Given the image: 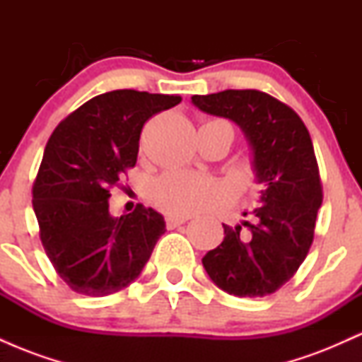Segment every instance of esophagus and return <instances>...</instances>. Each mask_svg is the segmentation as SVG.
Segmentation results:
<instances>
[{"instance_id":"34e87169","label":"esophagus","mask_w":362,"mask_h":362,"mask_svg":"<svg viewBox=\"0 0 362 362\" xmlns=\"http://www.w3.org/2000/svg\"><path fill=\"white\" fill-rule=\"evenodd\" d=\"M185 221H189V216H167L165 218V224H167L168 230H173V228L180 226Z\"/></svg>"}]
</instances>
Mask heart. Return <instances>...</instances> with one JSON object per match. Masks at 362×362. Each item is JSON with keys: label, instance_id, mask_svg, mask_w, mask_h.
<instances>
[{"label": "heart", "instance_id": "heart-1", "mask_svg": "<svg viewBox=\"0 0 362 362\" xmlns=\"http://www.w3.org/2000/svg\"><path fill=\"white\" fill-rule=\"evenodd\" d=\"M216 122L206 120L204 124ZM149 199L158 209L172 216H190L228 201L230 190L223 182L202 173L167 172L149 185Z\"/></svg>", "mask_w": 362, "mask_h": 362}]
</instances>
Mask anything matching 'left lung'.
I'll return each mask as SVG.
<instances>
[{
	"label": "left lung",
	"mask_w": 362,
	"mask_h": 362,
	"mask_svg": "<svg viewBox=\"0 0 362 362\" xmlns=\"http://www.w3.org/2000/svg\"><path fill=\"white\" fill-rule=\"evenodd\" d=\"M192 102L243 129L257 178L267 185L255 219L223 224V243L206 253L202 265L226 293L267 296L296 274L313 243L323 187L310 132L288 103L260 90L194 95Z\"/></svg>",
	"instance_id": "left-lung-1"
}]
</instances>
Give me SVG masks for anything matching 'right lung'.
Wrapping results in <instances>:
<instances>
[{"label": "right lung", "mask_w": 362, "mask_h": 362, "mask_svg": "<svg viewBox=\"0 0 362 362\" xmlns=\"http://www.w3.org/2000/svg\"><path fill=\"white\" fill-rule=\"evenodd\" d=\"M180 102V95L107 91L54 129L32 187V204L44 250L74 293L98 298L124 289L165 233L163 216L143 204L112 218L109 197L134 168L144 124Z\"/></svg>", "instance_id": "right-lung-1"}]
</instances>
